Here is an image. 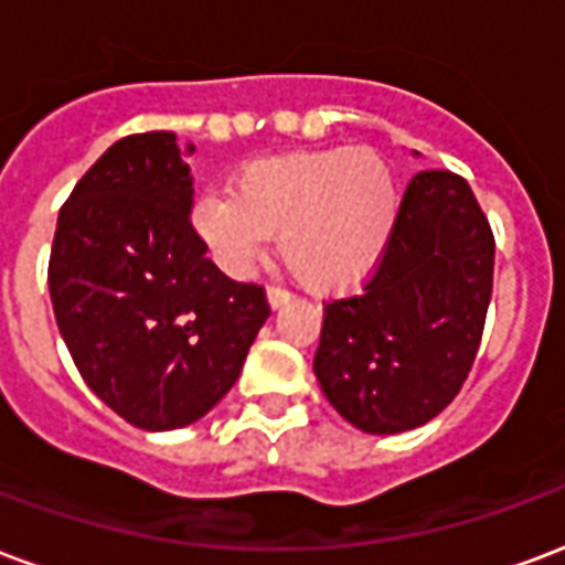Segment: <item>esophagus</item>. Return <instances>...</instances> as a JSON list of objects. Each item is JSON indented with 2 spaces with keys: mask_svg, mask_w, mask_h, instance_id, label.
<instances>
[{
  "mask_svg": "<svg viewBox=\"0 0 565 565\" xmlns=\"http://www.w3.org/2000/svg\"><path fill=\"white\" fill-rule=\"evenodd\" d=\"M266 296H269V305L271 308H281L287 299H290V290H284V287H278V284H269V290H266Z\"/></svg>",
  "mask_w": 565,
  "mask_h": 565,
  "instance_id": "1",
  "label": "esophagus"
}]
</instances>
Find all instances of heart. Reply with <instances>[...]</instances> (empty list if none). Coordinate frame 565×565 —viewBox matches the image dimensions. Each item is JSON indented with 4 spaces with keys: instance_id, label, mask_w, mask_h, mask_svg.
<instances>
[{
    "instance_id": "1",
    "label": "heart",
    "mask_w": 565,
    "mask_h": 565,
    "mask_svg": "<svg viewBox=\"0 0 565 565\" xmlns=\"http://www.w3.org/2000/svg\"><path fill=\"white\" fill-rule=\"evenodd\" d=\"M398 215L386 158L367 146L257 158L230 191L194 203V227L233 278H245L271 233L305 287L335 294L377 266Z\"/></svg>"
}]
</instances>
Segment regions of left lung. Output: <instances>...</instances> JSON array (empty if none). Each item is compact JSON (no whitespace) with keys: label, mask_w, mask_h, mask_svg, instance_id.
<instances>
[{"label":"left lung","mask_w":565,"mask_h":565,"mask_svg":"<svg viewBox=\"0 0 565 565\" xmlns=\"http://www.w3.org/2000/svg\"><path fill=\"white\" fill-rule=\"evenodd\" d=\"M494 233L467 179L422 170L359 294L323 302L320 388L367 434L419 428L452 404L482 344Z\"/></svg>","instance_id":"1"}]
</instances>
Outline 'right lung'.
I'll return each mask as SVG.
<instances>
[{"label": "right lung", "instance_id": "right-lung-1", "mask_svg": "<svg viewBox=\"0 0 565 565\" xmlns=\"http://www.w3.org/2000/svg\"><path fill=\"white\" fill-rule=\"evenodd\" d=\"M191 206L177 137L128 134L62 203L50 248V299L74 365L146 431L212 411L271 311L263 284L233 281L209 260Z\"/></svg>", "mask_w": 565, "mask_h": 565}]
</instances>
